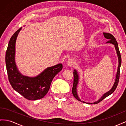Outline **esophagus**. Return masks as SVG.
Wrapping results in <instances>:
<instances>
[{"mask_svg":"<svg viewBox=\"0 0 126 126\" xmlns=\"http://www.w3.org/2000/svg\"><path fill=\"white\" fill-rule=\"evenodd\" d=\"M74 63H75V62H74V60L72 59H69L67 62V65L68 66H72L74 65Z\"/></svg>","mask_w":126,"mask_h":126,"instance_id":"1","label":"esophagus"}]
</instances>
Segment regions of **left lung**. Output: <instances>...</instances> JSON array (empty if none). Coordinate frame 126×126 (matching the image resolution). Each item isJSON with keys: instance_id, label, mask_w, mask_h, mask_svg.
<instances>
[{"instance_id": "left-lung-1", "label": "left lung", "mask_w": 126, "mask_h": 126, "mask_svg": "<svg viewBox=\"0 0 126 126\" xmlns=\"http://www.w3.org/2000/svg\"><path fill=\"white\" fill-rule=\"evenodd\" d=\"M103 34H104V37L106 39H107L109 40L107 42H106V44H111L112 45H113L114 46L115 50H116V51H117L119 64H118L117 72V73H116L115 79V81H114L113 85L112 88L110 89L108 92L104 93V94H103L101 97H100V98L97 100V101L93 103L94 104H97V103H98L99 102L102 101L103 99L105 98L106 97H108V96L110 95L111 94H112V93L114 92V91L118 86L119 80V77H120V66H121V57L120 51H119V49L118 43H117V40H116L115 38L114 37V36L112 34L109 33H106V32H103ZM73 76H74L73 85V87H72V94H73V96L75 97L79 101H80V102L85 103H87V104H93L92 103H88V102H86L84 101H81V99L79 98V97L78 95V93H77V86H78L79 81V76L78 72L77 71V70H75V69L74 70Z\"/></svg>"}]
</instances>
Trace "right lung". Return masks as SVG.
<instances>
[{"mask_svg": "<svg viewBox=\"0 0 126 126\" xmlns=\"http://www.w3.org/2000/svg\"><path fill=\"white\" fill-rule=\"evenodd\" d=\"M22 27L16 31L9 41L5 62L8 80L15 91L29 100L43 98L50 88L51 81L63 68L62 64L48 67L35 77L25 76L19 71L15 63L16 40Z\"/></svg>", "mask_w": 126, "mask_h": 126, "instance_id": "1", "label": "right lung"}]
</instances>
